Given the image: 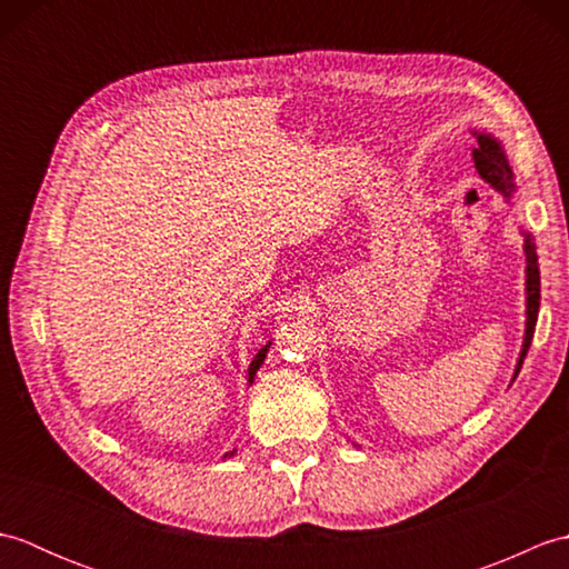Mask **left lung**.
<instances>
[{
	"label": "left lung",
	"instance_id": "8db88e82",
	"mask_svg": "<svg viewBox=\"0 0 569 569\" xmlns=\"http://www.w3.org/2000/svg\"><path fill=\"white\" fill-rule=\"evenodd\" d=\"M475 137H477L479 147L471 151V156H475V166H477L479 176L485 178L493 190H499L506 200H511V196L516 192V183H513L511 166H509V161H506L503 147L491 134H481V131H475ZM523 251H526V337H523L521 357H518L516 373L521 371V365H523V359L528 355L530 340H533L536 322H538V308H540L538 253H536V241L530 234H526Z\"/></svg>",
	"mask_w": 569,
	"mask_h": 569
}]
</instances>
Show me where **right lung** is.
Wrapping results in <instances>:
<instances>
[{
  "label": "right lung",
  "mask_w": 569,
  "mask_h": 569,
  "mask_svg": "<svg viewBox=\"0 0 569 569\" xmlns=\"http://www.w3.org/2000/svg\"><path fill=\"white\" fill-rule=\"evenodd\" d=\"M269 347H271V342L266 345V347H261V349H259V355L253 357V361L249 365V383L253 381V377H257V371H259V367L263 365V359H266V352H269ZM227 455H234V450H232V452H227ZM227 455H224V457H227Z\"/></svg>",
  "instance_id": "1"
}]
</instances>
